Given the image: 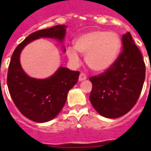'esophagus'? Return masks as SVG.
<instances>
[{
    "label": "esophagus",
    "mask_w": 151,
    "mask_h": 151,
    "mask_svg": "<svg viewBox=\"0 0 151 151\" xmlns=\"http://www.w3.org/2000/svg\"><path fill=\"white\" fill-rule=\"evenodd\" d=\"M87 79V77H86V75H85V73H81L80 76H79V81H85Z\"/></svg>",
    "instance_id": "esophagus-1"
}]
</instances>
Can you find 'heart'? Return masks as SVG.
<instances>
[{"mask_svg": "<svg viewBox=\"0 0 151 151\" xmlns=\"http://www.w3.org/2000/svg\"><path fill=\"white\" fill-rule=\"evenodd\" d=\"M121 49L122 40L117 33L96 29L80 35L75 40L74 48L69 47L66 53L74 64L80 63L77 51L85 55V63L92 70L103 72L114 65Z\"/></svg>", "mask_w": 151, "mask_h": 151, "instance_id": "heart-1", "label": "heart"}]
</instances>
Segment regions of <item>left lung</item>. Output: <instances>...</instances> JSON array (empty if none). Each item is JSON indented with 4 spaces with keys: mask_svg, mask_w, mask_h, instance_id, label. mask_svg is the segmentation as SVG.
Segmentation results:
<instances>
[{
    "mask_svg": "<svg viewBox=\"0 0 151 151\" xmlns=\"http://www.w3.org/2000/svg\"><path fill=\"white\" fill-rule=\"evenodd\" d=\"M123 50L104 73L89 78V99L95 110L107 118L129 112L138 100L145 80L146 67L140 51L129 32L122 38Z\"/></svg>",
    "mask_w": 151,
    "mask_h": 151,
    "instance_id": "8db88e82",
    "label": "left lung"
}]
</instances>
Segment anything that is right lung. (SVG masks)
Segmentation results:
<instances>
[{
    "instance_id": "right-lung-1",
    "label": "right lung",
    "mask_w": 151,
    "mask_h": 151,
    "mask_svg": "<svg viewBox=\"0 0 151 151\" xmlns=\"http://www.w3.org/2000/svg\"><path fill=\"white\" fill-rule=\"evenodd\" d=\"M66 28L65 25H58L32 33L16 47L11 58L7 78L9 93L19 110L33 122H49L59 114L66 103L69 90L78 82L80 73L60 66L48 78H30L21 66L20 53L29 42L41 37L63 42Z\"/></svg>"
}]
</instances>
